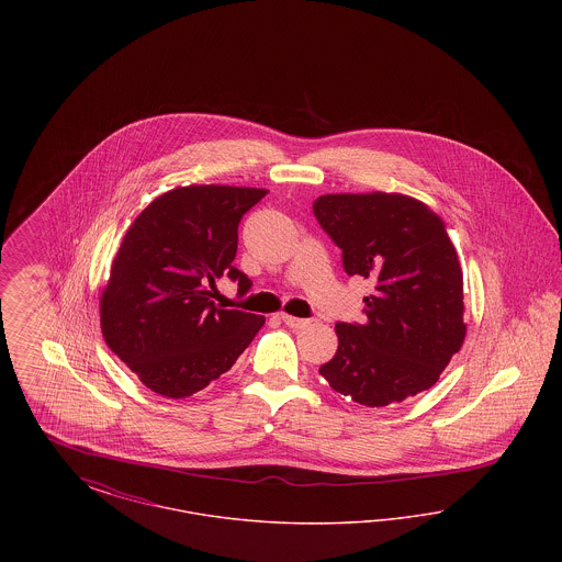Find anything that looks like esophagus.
<instances>
[{"label": "esophagus", "instance_id": "1", "mask_svg": "<svg viewBox=\"0 0 562 562\" xmlns=\"http://www.w3.org/2000/svg\"><path fill=\"white\" fill-rule=\"evenodd\" d=\"M282 321H284L286 326L294 328V330H301V328L310 326V321H303V318H294V316H289V314H282Z\"/></svg>", "mask_w": 562, "mask_h": 562}]
</instances>
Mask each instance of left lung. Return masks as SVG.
<instances>
[{"instance_id":"1","label":"left lung","mask_w":562,"mask_h":562,"mask_svg":"<svg viewBox=\"0 0 562 562\" xmlns=\"http://www.w3.org/2000/svg\"><path fill=\"white\" fill-rule=\"evenodd\" d=\"M322 229L344 250L348 276L371 278L364 324L339 322V348L322 364L328 385L364 406L429 390L463 346V271L445 221L402 193H326Z\"/></svg>"}]
</instances>
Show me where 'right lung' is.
I'll return each mask as SVG.
<instances>
[{
	"label": "right lung",
	"mask_w": 562,
	"mask_h": 562,
	"mask_svg": "<svg viewBox=\"0 0 562 562\" xmlns=\"http://www.w3.org/2000/svg\"><path fill=\"white\" fill-rule=\"evenodd\" d=\"M268 189L188 186L158 195L134 218L101 293L109 349L145 387L188 398L227 373L250 346L263 316L221 310L209 284L234 268L238 225Z\"/></svg>",
	"instance_id": "obj_1"
}]
</instances>
